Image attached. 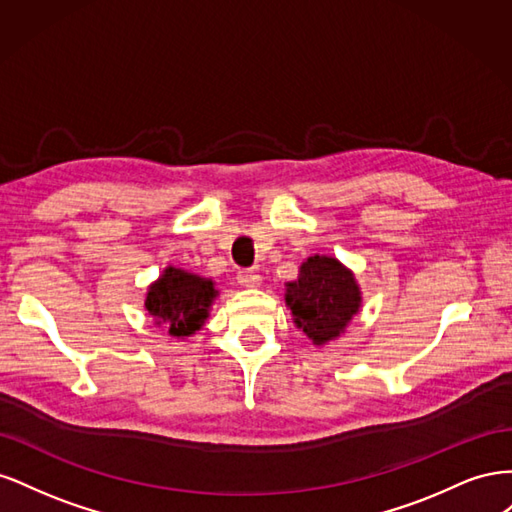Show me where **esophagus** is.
I'll return each mask as SVG.
<instances>
[{"instance_id": "obj_1", "label": "esophagus", "mask_w": 512, "mask_h": 512, "mask_svg": "<svg viewBox=\"0 0 512 512\" xmlns=\"http://www.w3.org/2000/svg\"><path fill=\"white\" fill-rule=\"evenodd\" d=\"M237 280H239V284L243 288H258L260 282H262V277L258 273H254V271H241L237 275Z\"/></svg>"}]
</instances>
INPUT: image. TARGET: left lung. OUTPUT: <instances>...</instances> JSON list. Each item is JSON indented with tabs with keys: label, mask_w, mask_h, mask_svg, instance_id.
Here are the masks:
<instances>
[{
	"label": "left lung",
	"mask_w": 512,
	"mask_h": 512,
	"mask_svg": "<svg viewBox=\"0 0 512 512\" xmlns=\"http://www.w3.org/2000/svg\"><path fill=\"white\" fill-rule=\"evenodd\" d=\"M286 307L314 346L342 337L361 312L363 294L354 273L333 256L314 254L301 262L299 277L286 284Z\"/></svg>",
	"instance_id": "1"
}]
</instances>
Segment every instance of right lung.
Wrapping results in <instances>:
<instances>
[{"label": "right lung", "instance_id": "add662e5", "mask_svg": "<svg viewBox=\"0 0 512 512\" xmlns=\"http://www.w3.org/2000/svg\"><path fill=\"white\" fill-rule=\"evenodd\" d=\"M218 294L211 277L168 265L147 286L143 305L158 327L164 324L170 337L185 339L205 327Z\"/></svg>", "mask_w": 512, "mask_h": 512}]
</instances>
